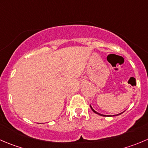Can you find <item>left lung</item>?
I'll list each match as a JSON object with an SVG mask.
<instances>
[{
  "instance_id": "left-lung-1",
  "label": "left lung",
  "mask_w": 148,
  "mask_h": 148,
  "mask_svg": "<svg viewBox=\"0 0 148 148\" xmlns=\"http://www.w3.org/2000/svg\"><path fill=\"white\" fill-rule=\"evenodd\" d=\"M90 108H91V110H93V112H95V113H96V114H99V115H102V116H106V115H103V114H99V112H96V111H95V110H93V108H92V107H91V106H90ZM122 113H123V112H122ZM121 114V113H120V114H117V115H119V114Z\"/></svg>"
}]
</instances>
